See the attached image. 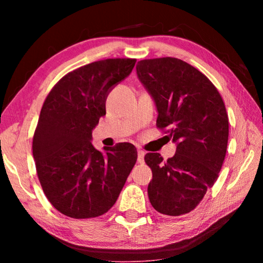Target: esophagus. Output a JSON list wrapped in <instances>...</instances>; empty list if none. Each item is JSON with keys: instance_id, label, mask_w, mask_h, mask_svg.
<instances>
[{"instance_id": "1", "label": "esophagus", "mask_w": 263, "mask_h": 263, "mask_svg": "<svg viewBox=\"0 0 263 263\" xmlns=\"http://www.w3.org/2000/svg\"><path fill=\"white\" fill-rule=\"evenodd\" d=\"M143 161H145V152H143L142 149H139L138 151V163L143 164Z\"/></svg>"}]
</instances>
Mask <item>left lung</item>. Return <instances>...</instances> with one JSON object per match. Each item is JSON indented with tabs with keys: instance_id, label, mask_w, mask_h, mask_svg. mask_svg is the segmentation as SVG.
Instances as JSON below:
<instances>
[{
	"instance_id": "left-lung-1",
	"label": "left lung",
	"mask_w": 263,
	"mask_h": 263,
	"mask_svg": "<svg viewBox=\"0 0 263 263\" xmlns=\"http://www.w3.org/2000/svg\"><path fill=\"white\" fill-rule=\"evenodd\" d=\"M136 74L156 104L158 128H168L177 145L166 161L159 153L145 156L153 174L147 188L151 204L165 215L189 213L213 186L224 163L229 140L225 104L208 78L182 60H142Z\"/></svg>"
}]
</instances>
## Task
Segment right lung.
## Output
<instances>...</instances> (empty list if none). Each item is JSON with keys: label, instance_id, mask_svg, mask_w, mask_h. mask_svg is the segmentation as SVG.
<instances>
[{"label": "right lung", "instance_id": "1", "mask_svg": "<svg viewBox=\"0 0 263 263\" xmlns=\"http://www.w3.org/2000/svg\"><path fill=\"white\" fill-rule=\"evenodd\" d=\"M135 62L109 59L78 68L53 86L43 104L32 143L35 168L48 200L67 217L106 213L136 163L132 143L104 147L103 152L92 145L107 96L129 77Z\"/></svg>", "mask_w": 263, "mask_h": 263}]
</instances>
